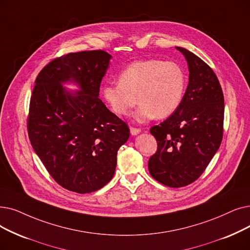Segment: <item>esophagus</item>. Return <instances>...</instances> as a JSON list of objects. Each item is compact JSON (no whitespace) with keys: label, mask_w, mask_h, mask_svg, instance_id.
Here are the masks:
<instances>
[{"label":"esophagus","mask_w":250,"mask_h":250,"mask_svg":"<svg viewBox=\"0 0 250 250\" xmlns=\"http://www.w3.org/2000/svg\"><path fill=\"white\" fill-rule=\"evenodd\" d=\"M129 132H131V135H132V136H137L138 134L141 133V129L135 128V127H131V128H129Z\"/></svg>","instance_id":"obj_1"}]
</instances>
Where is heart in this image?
<instances>
[{
  "instance_id": "obj_1",
  "label": "heart",
  "mask_w": 250,
  "mask_h": 250,
  "mask_svg": "<svg viewBox=\"0 0 250 250\" xmlns=\"http://www.w3.org/2000/svg\"><path fill=\"white\" fill-rule=\"evenodd\" d=\"M185 88L186 75L179 64L144 59L125 67L118 75V83L104 84L102 97L119 116L126 115L139 101L134 118L142 124L155 116L166 118L175 113Z\"/></svg>"
}]
</instances>
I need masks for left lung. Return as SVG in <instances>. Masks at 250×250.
<instances>
[{
	"instance_id": "obj_1",
	"label": "left lung",
	"mask_w": 250,
	"mask_h": 250,
	"mask_svg": "<svg viewBox=\"0 0 250 250\" xmlns=\"http://www.w3.org/2000/svg\"><path fill=\"white\" fill-rule=\"evenodd\" d=\"M189 83L175 113L150 128L157 151L148 161L150 175L171 188L197 180L221 146L224 125V95L212 69L185 48Z\"/></svg>"
}]
</instances>
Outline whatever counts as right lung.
Wrapping results in <instances>:
<instances>
[{
    "label": "right lung",
    "mask_w": 250,
    "mask_h": 250,
    "mask_svg": "<svg viewBox=\"0 0 250 250\" xmlns=\"http://www.w3.org/2000/svg\"><path fill=\"white\" fill-rule=\"evenodd\" d=\"M111 58L101 50L69 53L41 70L32 91L30 143L52 178L72 192L104 187L114 176L119 147L129 137L126 124L99 98ZM66 83L79 90L66 89Z\"/></svg>",
    "instance_id": "add662e5"
}]
</instances>
